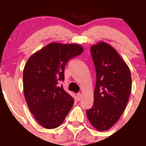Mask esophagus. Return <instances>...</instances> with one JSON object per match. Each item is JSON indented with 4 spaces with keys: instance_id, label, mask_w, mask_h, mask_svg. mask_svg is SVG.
I'll list each match as a JSON object with an SVG mask.
<instances>
[{
    "instance_id": "esophagus-1",
    "label": "esophagus",
    "mask_w": 146,
    "mask_h": 146,
    "mask_svg": "<svg viewBox=\"0 0 146 146\" xmlns=\"http://www.w3.org/2000/svg\"><path fill=\"white\" fill-rule=\"evenodd\" d=\"M76 97H77V100H81V98H82V93H78L77 95H76Z\"/></svg>"
}]
</instances>
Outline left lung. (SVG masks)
Listing matches in <instances>:
<instances>
[{"label":"left lung","mask_w":146,"mask_h":146,"mask_svg":"<svg viewBox=\"0 0 146 146\" xmlns=\"http://www.w3.org/2000/svg\"><path fill=\"white\" fill-rule=\"evenodd\" d=\"M96 83L94 103L86 110L93 127L106 131L113 127L124 112L132 90L131 73L118 52L105 42L90 47Z\"/></svg>","instance_id":"obj_1"}]
</instances>
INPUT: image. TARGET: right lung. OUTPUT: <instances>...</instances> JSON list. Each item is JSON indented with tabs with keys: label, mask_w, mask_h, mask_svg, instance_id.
<instances>
[{
	"label": "right lung",
	"mask_w": 146,
	"mask_h": 146,
	"mask_svg": "<svg viewBox=\"0 0 146 146\" xmlns=\"http://www.w3.org/2000/svg\"><path fill=\"white\" fill-rule=\"evenodd\" d=\"M83 51L80 44L51 43L27 61L23 72L24 96L30 111L43 127L60 126L73 106V97L58 83L64 80L69 60Z\"/></svg>",
	"instance_id": "1"
}]
</instances>
